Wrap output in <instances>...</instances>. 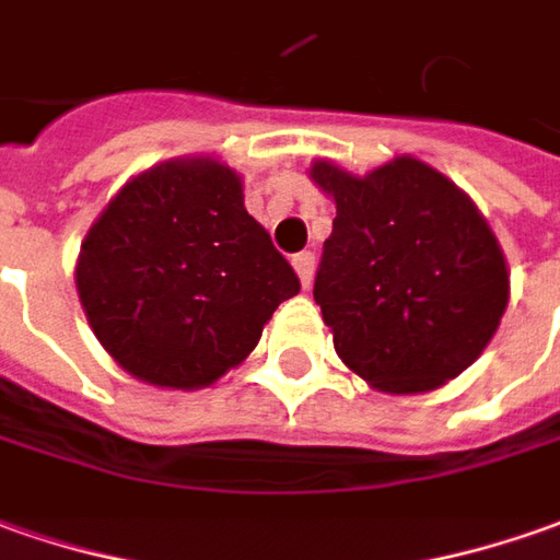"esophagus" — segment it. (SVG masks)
Here are the masks:
<instances>
[{"mask_svg":"<svg viewBox=\"0 0 560 560\" xmlns=\"http://www.w3.org/2000/svg\"><path fill=\"white\" fill-rule=\"evenodd\" d=\"M291 264H294L296 276H300V284H303V288H310L312 269H315V254H312V250H300V254L291 257Z\"/></svg>","mask_w":560,"mask_h":560,"instance_id":"obj_1","label":"esophagus"}]
</instances>
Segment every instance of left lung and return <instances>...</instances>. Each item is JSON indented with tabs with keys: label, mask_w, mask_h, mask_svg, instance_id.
Returning <instances> with one entry per match:
<instances>
[{
	"label": "left lung",
	"mask_w": 560,
	"mask_h": 560,
	"mask_svg": "<svg viewBox=\"0 0 560 560\" xmlns=\"http://www.w3.org/2000/svg\"><path fill=\"white\" fill-rule=\"evenodd\" d=\"M312 180L337 201L312 288L337 355L395 395L463 374L509 303L503 250L485 217L408 155L368 177L315 162Z\"/></svg>",
	"instance_id": "8db88e82"
}]
</instances>
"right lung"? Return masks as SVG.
<instances>
[{
    "label": "right lung",
    "mask_w": 560,
    "mask_h": 560,
    "mask_svg": "<svg viewBox=\"0 0 560 560\" xmlns=\"http://www.w3.org/2000/svg\"><path fill=\"white\" fill-rule=\"evenodd\" d=\"M79 300L128 374L171 389L223 376L257 346L294 266L220 162H168L121 186L75 266Z\"/></svg>",
    "instance_id": "obj_1"
}]
</instances>
